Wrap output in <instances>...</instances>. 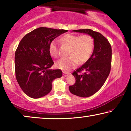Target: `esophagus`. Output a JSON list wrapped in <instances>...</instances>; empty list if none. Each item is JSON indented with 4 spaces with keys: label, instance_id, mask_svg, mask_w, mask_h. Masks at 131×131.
Wrapping results in <instances>:
<instances>
[{
    "label": "esophagus",
    "instance_id": "34e87169",
    "mask_svg": "<svg viewBox=\"0 0 131 131\" xmlns=\"http://www.w3.org/2000/svg\"><path fill=\"white\" fill-rule=\"evenodd\" d=\"M69 74H68V73H65V72H63V76H65V77H67L68 76H69Z\"/></svg>",
    "mask_w": 131,
    "mask_h": 131
}]
</instances>
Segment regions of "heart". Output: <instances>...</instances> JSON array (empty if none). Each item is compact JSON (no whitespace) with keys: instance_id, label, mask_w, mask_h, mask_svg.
<instances>
[{"instance_id":"1","label":"heart","mask_w":131,"mask_h":131,"mask_svg":"<svg viewBox=\"0 0 131 131\" xmlns=\"http://www.w3.org/2000/svg\"><path fill=\"white\" fill-rule=\"evenodd\" d=\"M62 43L69 46V57L62 58L57 61L55 66L64 71H69L79 64H83L90 58L94 48V40L90 35L78 36L67 34L60 39ZM50 55L57 57L58 47L55 40L52 41L49 45Z\"/></svg>"}]
</instances>
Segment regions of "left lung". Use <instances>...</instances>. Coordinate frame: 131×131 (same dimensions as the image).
Segmentation results:
<instances>
[{
  "mask_svg": "<svg viewBox=\"0 0 131 131\" xmlns=\"http://www.w3.org/2000/svg\"><path fill=\"white\" fill-rule=\"evenodd\" d=\"M73 31L90 35L94 40V48L89 60L73 73L76 79L70 86L71 94L80 97H89L103 86L110 72L112 47L104 36L91 29L74 30ZM80 72H83L80 74Z\"/></svg>",
  "mask_w": 131,
  "mask_h": 131,
  "instance_id": "1",
  "label": "left lung"
}]
</instances>
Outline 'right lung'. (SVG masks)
<instances>
[{"instance_id": "obj_1", "label": "right lung", "mask_w": 131, "mask_h": 131, "mask_svg": "<svg viewBox=\"0 0 131 131\" xmlns=\"http://www.w3.org/2000/svg\"><path fill=\"white\" fill-rule=\"evenodd\" d=\"M68 31L39 27L21 39L15 54L16 79L23 92L39 98L51 92L52 83L62 76L60 69L52 70L53 62L49 51L52 41Z\"/></svg>"}]
</instances>
